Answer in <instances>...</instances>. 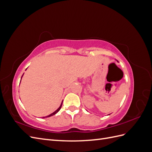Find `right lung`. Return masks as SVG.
<instances>
[{
	"mask_svg": "<svg viewBox=\"0 0 152 152\" xmlns=\"http://www.w3.org/2000/svg\"><path fill=\"white\" fill-rule=\"evenodd\" d=\"M23 75H22V77H23ZM22 77H21V78H22ZM21 82V81H20ZM62 103H63V101H62V103H61V105H60V107H59L56 110V111H55V112H54L53 113H52L51 114H50L49 115H48V116H46V117H42V118H47V117H50V116H53V115H55V114H56V113H57L59 111V110H60L61 109V107H62Z\"/></svg>",
	"mask_w": 152,
	"mask_h": 152,
	"instance_id": "1",
	"label": "right lung"
}]
</instances>
